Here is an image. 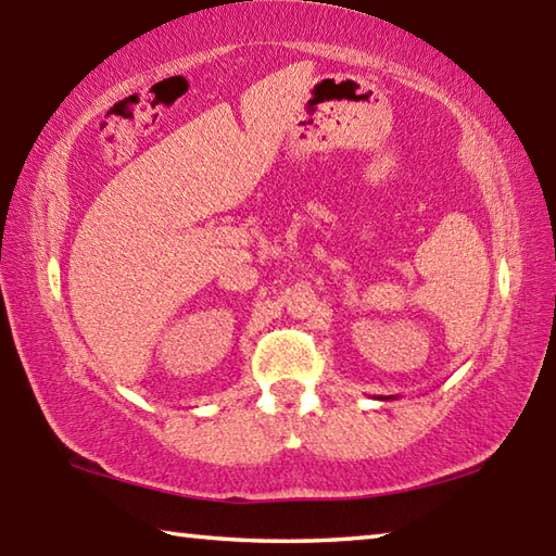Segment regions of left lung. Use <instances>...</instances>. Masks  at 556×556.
Masks as SVG:
<instances>
[{"label":"left lung","mask_w":556,"mask_h":556,"mask_svg":"<svg viewBox=\"0 0 556 556\" xmlns=\"http://www.w3.org/2000/svg\"><path fill=\"white\" fill-rule=\"evenodd\" d=\"M380 400H388V397H380Z\"/></svg>","instance_id":"8db88e82"}]
</instances>
